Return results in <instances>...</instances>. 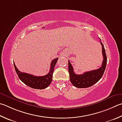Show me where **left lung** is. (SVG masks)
Here are the masks:
<instances>
[{"label": "left lung", "instance_id": "8db88e82", "mask_svg": "<svg viewBox=\"0 0 122 122\" xmlns=\"http://www.w3.org/2000/svg\"><path fill=\"white\" fill-rule=\"evenodd\" d=\"M101 40V39H100ZM102 45V52L103 60L100 68L98 69L85 72L81 75H77L74 71L71 64L68 60V71L69 74L70 81L72 85L77 88H87L93 85L102 77L107 65V56L104 46L100 41Z\"/></svg>", "mask_w": 122, "mask_h": 122}]
</instances>
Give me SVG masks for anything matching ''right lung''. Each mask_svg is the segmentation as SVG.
Instances as JSON below:
<instances>
[{
	"mask_svg": "<svg viewBox=\"0 0 122 122\" xmlns=\"http://www.w3.org/2000/svg\"><path fill=\"white\" fill-rule=\"evenodd\" d=\"M57 60L58 58L53 60L51 63L49 72L44 76H35L32 75L27 74V73L21 72L17 69L14 62L13 63H14V68L17 76L23 83L35 89L42 90L47 87L51 83L54 69Z\"/></svg>",
	"mask_w": 122,
	"mask_h": 122,
	"instance_id": "right-lung-1",
	"label": "right lung"
}]
</instances>
